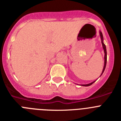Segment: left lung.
Wrapping results in <instances>:
<instances>
[{"label": "left lung", "mask_w": 121, "mask_h": 121, "mask_svg": "<svg viewBox=\"0 0 121 121\" xmlns=\"http://www.w3.org/2000/svg\"><path fill=\"white\" fill-rule=\"evenodd\" d=\"M99 35H100V39H101V43H102V47H103V49H104V68H103V70H102V73H101V74H100V76H101V75L102 74V73H104V71L105 69V67H106V64H107V50H106V47H105V45L104 44V38H103V35H102V32L100 31H99ZM96 81H94L93 82H91V83H90V84H82V85H81V86H90V85H91V84H93L94 83V82H96Z\"/></svg>", "instance_id": "left-lung-1"}]
</instances>
